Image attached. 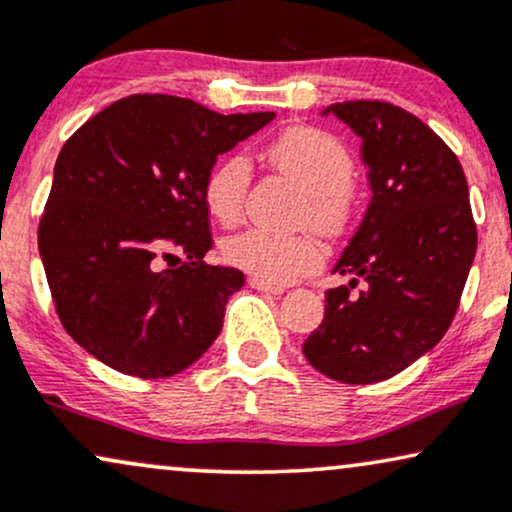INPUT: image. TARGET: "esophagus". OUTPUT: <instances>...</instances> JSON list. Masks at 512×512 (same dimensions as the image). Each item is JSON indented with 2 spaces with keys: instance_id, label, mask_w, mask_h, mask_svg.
Segmentation results:
<instances>
[{
  "instance_id": "1",
  "label": "esophagus",
  "mask_w": 512,
  "mask_h": 512,
  "mask_svg": "<svg viewBox=\"0 0 512 512\" xmlns=\"http://www.w3.org/2000/svg\"><path fill=\"white\" fill-rule=\"evenodd\" d=\"M248 286L255 288V290H262V293H269V295H281L283 290H286L283 286H276V283L262 281V278H257V276L248 278Z\"/></svg>"
}]
</instances>
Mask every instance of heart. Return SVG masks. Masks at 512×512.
I'll use <instances>...</instances> for the list:
<instances>
[{
    "label": "heart",
    "instance_id": "1",
    "mask_svg": "<svg viewBox=\"0 0 512 512\" xmlns=\"http://www.w3.org/2000/svg\"><path fill=\"white\" fill-rule=\"evenodd\" d=\"M267 160L304 191L300 217L316 229H340L349 210L354 160L333 134L314 127H293L267 146ZM250 184V165L231 155L208 174L203 186L205 210L219 224H236ZM224 260L269 283H288L321 260L309 236H278L248 229L222 243Z\"/></svg>",
    "mask_w": 512,
    "mask_h": 512
}]
</instances>
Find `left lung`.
I'll list each match as a JSON object with an SVG mask.
<instances>
[{
    "label": "left lung",
    "instance_id": "1",
    "mask_svg": "<svg viewBox=\"0 0 512 512\" xmlns=\"http://www.w3.org/2000/svg\"><path fill=\"white\" fill-rule=\"evenodd\" d=\"M361 139L371 203L333 274L323 323L302 352L347 385L392 378L428 354L454 321L477 250L468 181L458 158L416 115L385 101L333 103ZM359 280L365 288H353Z\"/></svg>",
    "mask_w": 512,
    "mask_h": 512
}]
</instances>
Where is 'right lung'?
<instances>
[{"instance_id":"add662e5","label":"right lung","mask_w":512,"mask_h":512,"mask_svg":"<svg viewBox=\"0 0 512 512\" xmlns=\"http://www.w3.org/2000/svg\"><path fill=\"white\" fill-rule=\"evenodd\" d=\"M274 118L137 94L66 141L37 243L58 319L94 359L170 378L208 352L245 278L203 260L212 248L203 186L217 155ZM179 254L187 260L174 268Z\"/></svg>"}]
</instances>
